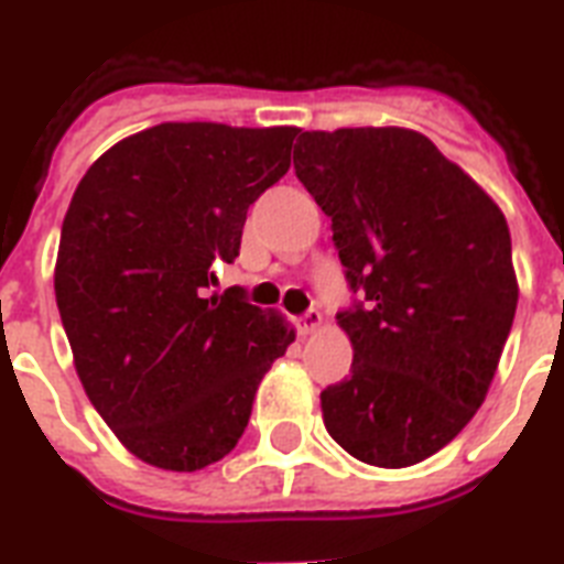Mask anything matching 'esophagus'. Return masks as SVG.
<instances>
[{"label":"esophagus","mask_w":564,"mask_h":564,"mask_svg":"<svg viewBox=\"0 0 564 564\" xmlns=\"http://www.w3.org/2000/svg\"><path fill=\"white\" fill-rule=\"evenodd\" d=\"M295 327H297V333H301V336H313L315 329L322 327V313H318V310H310V313L297 318Z\"/></svg>","instance_id":"esophagus-1"}]
</instances>
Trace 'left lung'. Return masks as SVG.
I'll list each match as a JSON object with an SVG mask.
<instances>
[{
	"mask_svg": "<svg viewBox=\"0 0 564 564\" xmlns=\"http://www.w3.org/2000/svg\"><path fill=\"white\" fill-rule=\"evenodd\" d=\"M295 173L361 292L338 315L354 365L322 391L324 425L361 464H420L487 400L510 336L519 281L505 214L405 127L301 132Z\"/></svg>",
	"mask_w": 564,
	"mask_h": 564,
	"instance_id": "8db88e82",
	"label": "left lung"
}]
</instances>
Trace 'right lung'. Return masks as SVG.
<instances>
[{
    "mask_svg": "<svg viewBox=\"0 0 564 564\" xmlns=\"http://www.w3.org/2000/svg\"><path fill=\"white\" fill-rule=\"evenodd\" d=\"M297 127L164 121L80 178L54 295L86 397L127 452L196 473L237 446L272 361L295 341L278 310L208 295L246 210L290 171Z\"/></svg>",
    "mask_w": 564,
    "mask_h": 564,
    "instance_id": "add662e5",
    "label": "right lung"
}]
</instances>
